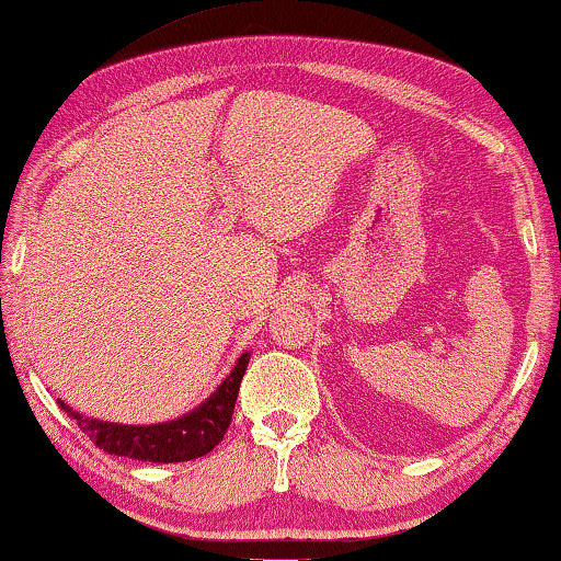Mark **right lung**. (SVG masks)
<instances>
[{
  "instance_id": "1",
  "label": "right lung",
  "mask_w": 561,
  "mask_h": 561,
  "mask_svg": "<svg viewBox=\"0 0 561 561\" xmlns=\"http://www.w3.org/2000/svg\"><path fill=\"white\" fill-rule=\"evenodd\" d=\"M248 360H251L248 353L238 357L231 375L220 382V388L204 405L196 408L191 415L163 422V425H114V422L84 417L81 412L64 405L61 400L59 405L71 420H77L81 433H87L94 439V445L108 455H122L144 462H188L208 455L224 439L228 425H231Z\"/></svg>"
}]
</instances>
